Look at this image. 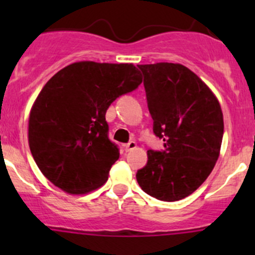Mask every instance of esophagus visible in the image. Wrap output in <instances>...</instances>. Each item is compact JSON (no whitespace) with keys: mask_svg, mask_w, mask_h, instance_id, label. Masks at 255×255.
Here are the masks:
<instances>
[{"mask_svg":"<svg viewBox=\"0 0 255 255\" xmlns=\"http://www.w3.org/2000/svg\"><path fill=\"white\" fill-rule=\"evenodd\" d=\"M135 146H137V143H135L134 140H130V142H128L127 144H125L126 151H130V150H132V149H134Z\"/></svg>","mask_w":255,"mask_h":255,"instance_id":"1","label":"esophagus"}]
</instances>
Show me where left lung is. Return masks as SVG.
Listing matches in <instances>:
<instances>
[{"mask_svg": "<svg viewBox=\"0 0 255 255\" xmlns=\"http://www.w3.org/2000/svg\"><path fill=\"white\" fill-rule=\"evenodd\" d=\"M138 68L153 132L164 140V149L148 150V161L135 177L150 196L177 201L199 189L217 161L222 111L207 85L186 66L156 63Z\"/></svg>", "mask_w": 255, "mask_h": 255, "instance_id": "left-lung-1", "label": "left lung"}]
</instances>
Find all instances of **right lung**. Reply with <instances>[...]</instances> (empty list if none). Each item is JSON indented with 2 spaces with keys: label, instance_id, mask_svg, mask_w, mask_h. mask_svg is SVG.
<instances>
[{
  "label": "right lung",
  "instance_id": "obj_1",
  "mask_svg": "<svg viewBox=\"0 0 255 255\" xmlns=\"http://www.w3.org/2000/svg\"><path fill=\"white\" fill-rule=\"evenodd\" d=\"M140 84L133 64L80 61L58 71L29 115V148L43 175L69 194L102 186L120 158L106 111Z\"/></svg>",
  "mask_w": 255,
  "mask_h": 255
}]
</instances>
